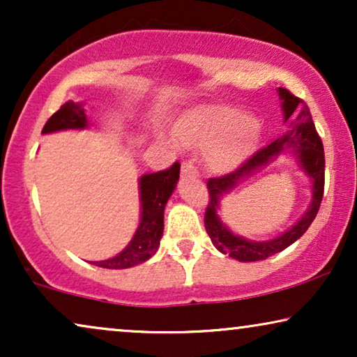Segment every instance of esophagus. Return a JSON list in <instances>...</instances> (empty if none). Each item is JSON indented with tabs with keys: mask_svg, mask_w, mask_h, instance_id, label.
<instances>
[{
	"mask_svg": "<svg viewBox=\"0 0 357 357\" xmlns=\"http://www.w3.org/2000/svg\"><path fill=\"white\" fill-rule=\"evenodd\" d=\"M182 175H187V177H198L199 172L192 160H185L182 162Z\"/></svg>",
	"mask_w": 357,
	"mask_h": 357,
	"instance_id": "1",
	"label": "esophagus"
}]
</instances>
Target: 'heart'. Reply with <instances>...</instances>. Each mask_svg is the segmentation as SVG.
<instances>
[{"mask_svg": "<svg viewBox=\"0 0 357 357\" xmlns=\"http://www.w3.org/2000/svg\"><path fill=\"white\" fill-rule=\"evenodd\" d=\"M169 143L177 139L187 148L206 149L204 160L216 174H227L245 162L261 136L257 116L229 105H199L183 114L175 123V135L160 130Z\"/></svg>", "mask_w": 357, "mask_h": 357, "instance_id": "obj_1", "label": "heart"}]
</instances>
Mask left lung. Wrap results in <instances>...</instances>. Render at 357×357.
Returning <instances> with one entry per match:
<instances>
[{"mask_svg":"<svg viewBox=\"0 0 357 357\" xmlns=\"http://www.w3.org/2000/svg\"><path fill=\"white\" fill-rule=\"evenodd\" d=\"M276 92L281 102L284 123L291 119L289 130L281 138L275 139L266 148L253 154L236 172L208 180L209 204L206 216H204V227H206L208 236L219 252L243 263L266 260L268 257L280 253L292 245L297 238L304 236L310 224L314 222L317 213H319L321 198H324L325 153L320 136L317 133L314 121H312L309 107L301 99H297L296 96H292L284 87H278ZM282 153L291 155L303 172L310 177L312 183V198L310 206L305 214L280 236L267 239L266 241H252L251 239L237 236L218 218L222 199L238 184L259 172L261 168L267 167Z\"/></svg>","mask_w":357,"mask_h":357,"instance_id":"1","label":"left lung"}]
</instances>
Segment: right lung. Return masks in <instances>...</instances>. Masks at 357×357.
<instances>
[{
  "mask_svg": "<svg viewBox=\"0 0 357 357\" xmlns=\"http://www.w3.org/2000/svg\"><path fill=\"white\" fill-rule=\"evenodd\" d=\"M91 121L87 120L84 102L68 100L55 112L43 126L42 135L56 133L66 130H86ZM180 164L162 172L144 174L138 178L139 187V224L123 250L115 257L102 261H94L96 266L109 270H125L148 261L158 252L164 234V209L169 198L177 187Z\"/></svg>",
  "mask_w": 357,
  "mask_h": 357,
  "instance_id": "1",
  "label": "right lung"
}]
</instances>
